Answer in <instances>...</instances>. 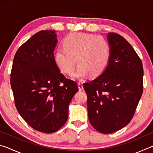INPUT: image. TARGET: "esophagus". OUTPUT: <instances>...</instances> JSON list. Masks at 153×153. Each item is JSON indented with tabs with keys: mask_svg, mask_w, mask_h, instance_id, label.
Masks as SVG:
<instances>
[{
	"mask_svg": "<svg viewBox=\"0 0 153 153\" xmlns=\"http://www.w3.org/2000/svg\"><path fill=\"white\" fill-rule=\"evenodd\" d=\"M77 86H78V89H79V91H81V90L84 89V87H83V85H82V83L78 82V84H77Z\"/></svg>",
	"mask_w": 153,
	"mask_h": 153,
	"instance_id": "esophagus-1",
	"label": "esophagus"
}]
</instances>
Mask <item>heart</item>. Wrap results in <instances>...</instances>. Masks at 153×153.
I'll use <instances>...</instances> for the list:
<instances>
[{"label":"heart","instance_id":"1","mask_svg":"<svg viewBox=\"0 0 153 153\" xmlns=\"http://www.w3.org/2000/svg\"><path fill=\"white\" fill-rule=\"evenodd\" d=\"M63 47L56 49L54 61L61 72L71 76L76 61L79 65L75 79L82 80L91 75L98 77L105 70L111 56V46L101 36L92 33L75 32L65 38Z\"/></svg>","mask_w":153,"mask_h":153}]
</instances>
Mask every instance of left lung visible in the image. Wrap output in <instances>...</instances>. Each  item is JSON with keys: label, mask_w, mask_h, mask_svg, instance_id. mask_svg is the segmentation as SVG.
Here are the masks:
<instances>
[{"label": "left lung", "mask_w": 153, "mask_h": 153, "mask_svg": "<svg viewBox=\"0 0 153 153\" xmlns=\"http://www.w3.org/2000/svg\"><path fill=\"white\" fill-rule=\"evenodd\" d=\"M107 40L111 56L105 70L84 84L90 123L102 134L128 125L143 91V67L132 46L116 33H108Z\"/></svg>", "instance_id": "left-lung-1"}]
</instances>
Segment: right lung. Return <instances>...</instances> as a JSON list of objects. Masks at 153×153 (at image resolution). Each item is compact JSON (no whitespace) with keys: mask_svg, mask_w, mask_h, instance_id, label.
<instances>
[{"mask_svg":"<svg viewBox=\"0 0 153 153\" xmlns=\"http://www.w3.org/2000/svg\"><path fill=\"white\" fill-rule=\"evenodd\" d=\"M54 30L35 33L18 49L13 63L11 86L22 118L36 130L53 133L68 118L77 84L62 74L54 61L57 44Z\"/></svg>","mask_w":153,"mask_h":153,"instance_id":"1","label":"right lung"}]
</instances>
